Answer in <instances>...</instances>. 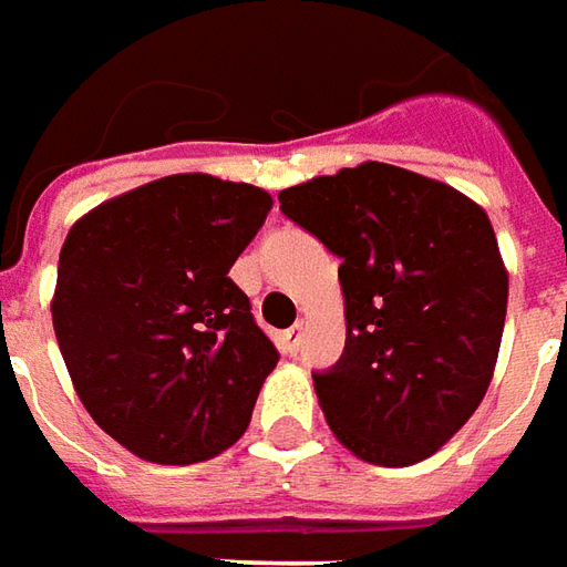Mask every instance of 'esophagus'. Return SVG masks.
I'll return each mask as SVG.
<instances>
[{
    "instance_id": "obj_1",
    "label": "esophagus",
    "mask_w": 567,
    "mask_h": 567,
    "mask_svg": "<svg viewBox=\"0 0 567 567\" xmlns=\"http://www.w3.org/2000/svg\"><path fill=\"white\" fill-rule=\"evenodd\" d=\"M302 339H305V323H296V327H290L284 336H280V351L296 357L299 354V344H302Z\"/></svg>"
}]
</instances>
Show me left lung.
Returning a JSON list of instances; mask_svg holds the SVG:
<instances>
[{
  "instance_id": "8db88e82",
  "label": "left lung",
  "mask_w": 567,
  "mask_h": 567,
  "mask_svg": "<svg viewBox=\"0 0 567 567\" xmlns=\"http://www.w3.org/2000/svg\"><path fill=\"white\" fill-rule=\"evenodd\" d=\"M280 210L341 259L348 339L315 372L344 449L381 467L431 457L483 403L507 317L485 210L457 188L367 162L284 188Z\"/></svg>"
}]
</instances>
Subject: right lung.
<instances>
[{"label":"right lung","mask_w":567,"mask_h":567,"mask_svg":"<svg viewBox=\"0 0 567 567\" xmlns=\"http://www.w3.org/2000/svg\"><path fill=\"white\" fill-rule=\"evenodd\" d=\"M271 195L176 174L84 213L51 302L75 393L115 443L152 464H198L238 443L277 348L228 277Z\"/></svg>","instance_id":"obj_1"}]
</instances>
